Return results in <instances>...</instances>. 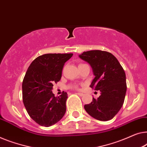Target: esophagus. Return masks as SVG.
Listing matches in <instances>:
<instances>
[{"label":"esophagus","mask_w":147,"mask_h":147,"mask_svg":"<svg viewBox=\"0 0 147 147\" xmlns=\"http://www.w3.org/2000/svg\"><path fill=\"white\" fill-rule=\"evenodd\" d=\"M77 94L80 97H82V96H84V93H77Z\"/></svg>","instance_id":"1"}]
</instances>
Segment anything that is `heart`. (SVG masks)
<instances>
[{
	"label": "heart",
	"mask_w": 147,
	"mask_h": 147,
	"mask_svg": "<svg viewBox=\"0 0 147 147\" xmlns=\"http://www.w3.org/2000/svg\"><path fill=\"white\" fill-rule=\"evenodd\" d=\"M70 88H74V89H78V86H76V85H70L69 86Z\"/></svg>",
	"instance_id": "b5f03b06"
}]
</instances>
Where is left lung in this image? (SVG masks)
Returning <instances> with one entry per match:
<instances>
[{
    "instance_id": "left-lung-1",
    "label": "left lung",
    "mask_w": 147,
    "mask_h": 147,
    "mask_svg": "<svg viewBox=\"0 0 147 147\" xmlns=\"http://www.w3.org/2000/svg\"><path fill=\"white\" fill-rule=\"evenodd\" d=\"M79 56L92 67L95 77L90 87L101 91L98 98H93L90 103L84 105L85 109L97 120L112 119L124 103L127 91L124 69L117 59L106 51L90 50Z\"/></svg>"
}]
</instances>
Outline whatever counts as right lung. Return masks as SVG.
<instances>
[{
	"label": "right lung",
	"instance_id": "1",
	"mask_svg": "<svg viewBox=\"0 0 147 147\" xmlns=\"http://www.w3.org/2000/svg\"><path fill=\"white\" fill-rule=\"evenodd\" d=\"M73 54H46L36 58L28 68L22 82V100L30 117L44 127L61 119L66 111V92L55 97L54 84L61 80L65 63Z\"/></svg>",
	"mask_w": 147,
	"mask_h": 147
}]
</instances>
